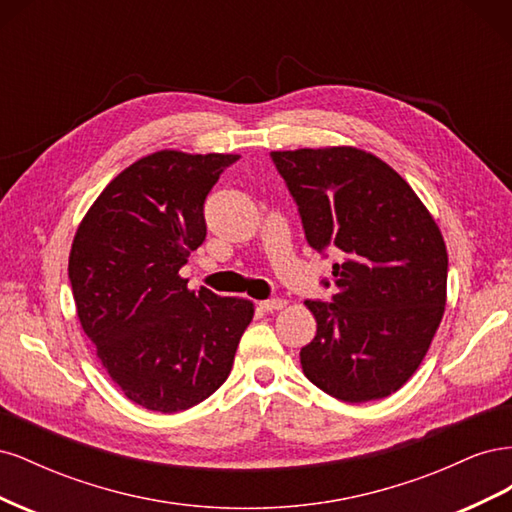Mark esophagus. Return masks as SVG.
<instances>
[{
  "label": "esophagus",
  "mask_w": 512,
  "mask_h": 512,
  "mask_svg": "<svg viewBox=\"0 0 512 512\" xmlns=\"http://www.w3.org/2000/svg\"><path fill=\"white\" fill-rule=\"evenodd\" d=\"M286 305L284 299H269V301H260L258 307L262 312H277V309H282Z\"/></svg>",
  "instance_id": "esophagus-1"
}]
</instances>
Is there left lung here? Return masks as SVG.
<instances>
[{
  "instance_id": "left-lung-1",
  "label": "left lung",
  "mask_w": 512,
  "mask_h": 512,
  "mask_svg": "<svg viewBox=\"0 0 512 512\" xmlns=\"http://www.w3.org/2000/svg\"><path fill=\"white\" fill-rule=\"evenodd\" d=\"M297 200L307 243L342 256L333 303L305 301L316 337L309 382L348 404L389 397L425 359L446 305L448 254L408 181L356 147L271 151Z\"/></svg>"
}]
</instances>
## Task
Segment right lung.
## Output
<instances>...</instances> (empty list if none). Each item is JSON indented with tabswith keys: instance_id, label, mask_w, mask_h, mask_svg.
<instances>
[{
	"instance_id": "add662e5",
	"label": "right lung",
	"mask_w": 512,
	"mask_h": 512,
	"mask_svg": "<svg viewBox=\"0 0 512 512\" xmlns=\"http://www.w3.org/2000/svg\"><path fill=\"white\" fill-rule=\"evenodd\" d=\"M235 153L162 149L106 185L72 241L68 275L85 335L119 391L181 412L228 378L254 303L188 288L179 269L205 241V198Z\"/></svg>"
}]
</instances>
